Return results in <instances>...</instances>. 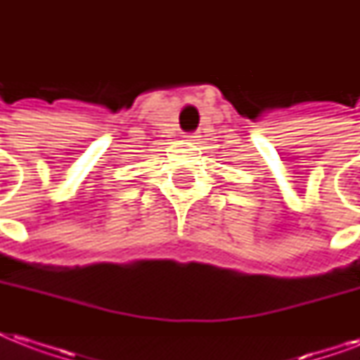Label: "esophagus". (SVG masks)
Here are the masks:
<instances>
[{"label":"esophagus","mask_w":360,"mask_h":360,"mask_svg":"<svg viewBox=\"0 0 360 360\" xmlns=\"http://www.w3.org/2000/svg\"><path fill=\"white\" fill-rule=\"evenodd\" d=\"M186 138H191V140H196V138H200V136H198V132H191V134H186Z\"/></svg>","instance_id":"34e87169"}]
</instances>
